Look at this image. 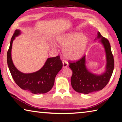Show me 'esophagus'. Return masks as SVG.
Segmentation results:
<instances>
[{"mask_svg": "<svg viewBox=\"0 0 122 122\" xmlns=\"http://www.w3.org/2000/svg\"><path fill=\"white\" fill-rule=\"evenodd\" d=\"M67 66H68V64L66 61H63V68L66 67Z\"/></svg>", "mask_w": 122, "mask_h": 122, "instance_id": "obj_1", "label": "esophagus"}]
</instances>
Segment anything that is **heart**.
<instances>
[{"label":"heart","instance_id":"obj_1","mask_svg":"<svg viewBox=\"0 0 122 122\" xmlns=\"http://www.w3.org/2000/svg\"><path fill=\"white\" fill-rule=\"evenodd\" d=\"M56 42L64 47L63 55L69 61H76L83 57L89 44V39L80 32H71L58 36Z\"/></svg>","mask_w":122,"mask_h":122}]
</instances>
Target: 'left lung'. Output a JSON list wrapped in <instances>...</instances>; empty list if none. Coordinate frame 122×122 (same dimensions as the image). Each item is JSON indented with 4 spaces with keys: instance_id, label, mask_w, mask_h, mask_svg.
Here are the masks:
<instances>
[{
    "instance_id": "left-lung-1",
    "label": "left lung",
    "mask_w": 122,
    "mask_h": 122,
    "mask_svg": "<svg viewBox=\"0 0 122 122\" xmlns=\"http://www.w3.org/2000/svg\"><path fill=\"white\" fill-rule=\"evenodd\" d=\"M99 40L106 53V64L105 71L100 74L93 73L87 69L86 56L75 63H70L72 76L71 83L72 88L78 93L87 94L102 90L109 81L114 67V59L111 46L107 39L103 37L100 32L94 40Z\"/></svg>"
}]
</instances>
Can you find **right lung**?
<instances>
[{
  "instance_id": "add662e5",
  "label": "right lung",
  "mask_w": 122,
  "mask_h": 122,
  "mask_svg": "<svg viewBox=\"0 0 122 122\" xmlns=\"http://www.w3.org/2000/svg\"><path fill=\"white\" fill-rule=\"evenodd\" d=\"M21 33V30L19 29L15 31L10 40L7 54V64L12 78L21 88L33 94L48 92L52 88L56 76L62 68L63 63L58 56L49 58L41 69L33 73H24L19 71L13 62L11 51L13 42Z\"/></svg>"
}]
</instances>
